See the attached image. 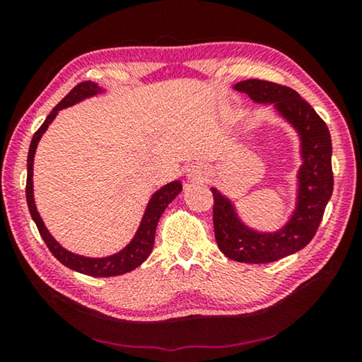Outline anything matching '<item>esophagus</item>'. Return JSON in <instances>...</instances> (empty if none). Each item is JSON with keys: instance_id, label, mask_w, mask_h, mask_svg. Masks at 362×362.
Returning <instances> with one entry per match:
<instances>
[{"instance_id": "esophagus-1", "label": "esophagus", "mask_w": 362, "mask_h": 362, "mask_svg": "<svg viewBox=\"0 0 362 362\" xmlns=\"http://www.w3.org/2000/svg\"><path fill=\"white\" fill-rule=\"evenodd\" d=\"M188 175L192 177V179H206V177L209 175V169H206L203 166H194L189 169Z\"/></svg>"}]
</instances>
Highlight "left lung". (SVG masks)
Wrapping results in <instances>:
<instances>
[{
    "instance_id": "obj_1",
    "label": "left lung",
    "mask_w": 362,
    "mask_h": 362,
    "mask_svg": "<svg viewBox=\"0 0 362 362\" xmlns=\"http://www.w3.org/2000/svg\"><path fill=\"white\" fill-rule=\"evenodd\" d=\"M254 102L274 103L279 113L292 122L302 139L303 164L298 173L297 207L289 222L274 233L247 228L238 218L233 204L216 188L214 231L218 249L231 260L269 263L303 249L313 236L332 196V144L326 122L296 90L263 79H246L235 86Z\"/></svg>"
}]
</instances>
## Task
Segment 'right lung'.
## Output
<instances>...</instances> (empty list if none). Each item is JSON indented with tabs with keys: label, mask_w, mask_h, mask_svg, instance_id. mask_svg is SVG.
<instances>
[{
	"label": "right lung",
	"mask_w": 362,
	"mask_h": 362,
	"mask_svg": "<svg viewBox=\"0 0 362 362\" xmlns=\"http://www.w3.org/2000/svg\"><path fill=\"white\" fill-rule=\"evenodd\" d=\"M100 90L102 89L99 86L93 81L79 83L57 103L56 107L52 108V112L47 115L46 121L42 122L40 129L35 132L32 144H30L28 158H27V188H25L28 211L32 214L33 222L36 223V226H38L40 235L42 240H45L46 246L49 247V250H51L52 255L70 269H75L78 273L88 274V276H94V278L119 276V274L129 273L132 269H136L139 265H142V263L148 259V255L153 249V244H155V231H156L159 217H161V214L164 212V209H166L170 201H173L175 196L182 192V183L179 180L170 182L163 188H159L158 192L151 196L150 203L146 206L142 223H140L134 240L127 244L124 249L119 250L118 254L103 257V259H89V257L69 252V250L64 249L56 240H54L51 233H49L45 226V223H42L40 214L36 211L35 199H33V158H35L36 146H38L40 139L42 134L46 132L47 126L51 124L54 118H56L59 110L75 105L76 102L86 99V97L95 95L97 93H100Z\"/></svg>",
	"instance_id": "1"
}]
</instances>
